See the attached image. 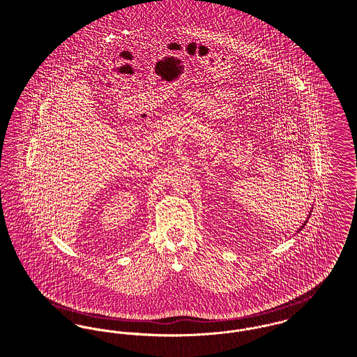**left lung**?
Instances as JSON below:
<instances>
[{
	"mask_svg": "<svg viewBox=\"0 0 357 357\" xmlns=\"http://www.w3.org/2000/svg\"><path fill=\"white\" fill-rule=\"evenodd\" d=\"M309 217H310V213H309ZM307 221H309V218H307V220H306V221H305V222H303V224H302V227H301V229H299V231H302V229H303V228H305V225H306V224H307Z\"/></svg>",
	"mask_w": 357,
	"mask_h": 357,
	"instance_id": "obj_1",
	"label": "left lung"
}]
</instances>
